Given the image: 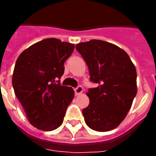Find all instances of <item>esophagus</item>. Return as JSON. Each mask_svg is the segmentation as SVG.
<instances>
[{"instance_id": "34e87169", "label": "esophagus", "mask_w": 156, "mask_h": 156, "mask_svg": "<svg viewBox=\"0 0 156 156\" xmlns=\"http://www.w3.org/2000/svg\"><path fill=\"white\" fill-rule=\"evenodd\" d=\"M83 87H81V86H78V87H76L75 89H74V92H75L76 95H80V94L83 93Z\"/></svg>"}]
</instances>
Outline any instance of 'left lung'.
Masks as SVG:
<instances>
[{"label": "left lung", "mask_w": 156, "mask_h": 156, "mask_svg": "<svg viewBox=\"0 0 156 156\" xmlns=\"http://www.w3.org/2000/svg\"><path fill=\"white\" fill-rule=\"evenodd\" d=\"M76 49L87 65L90 81L98 84L87 92L86 124L99 132L112 130L125 119L137 94L135 66L123 49L106 41L79 43Z\"/></svg>", "instance_id": "obj_1"}]
</instances>
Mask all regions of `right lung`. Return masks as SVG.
<instances>
[{
  "label": "right lung",
  "instance_id": "obj_1",
  "mask_svg": "<svg viewBox=\"0 0 156 156\" xmlns=\"http://www.w3.org/2000/svg\"><path fill=\"white\" fill-rule=\"evenodd\" d=\"M74 44L45 39L24 50L17 59L12 78L14 94L33 126L44 131L61 126L74 91L61 86L64 63Z\"/></svg>",
  "mask_w": 156,
  "mask_h": 156
}]
</instances>
